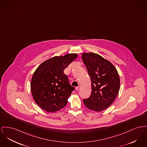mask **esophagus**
Instances as JSON below:
<instances>
[{
  "label": "esophagus",
  "instance_id": "1",
  "mask_svg": "<svg viewBox=\"0 0 147 147\" xmlns=\"http://www.w3.org/2000/svg\"><path fill=\"white\" fill-rule=\"evenodd\" d=\"M80 89V86H77V87H76V90H79Z\"/></svg>",
  "mask_w": 147,
  "mask_h": 147
}]
</instances>
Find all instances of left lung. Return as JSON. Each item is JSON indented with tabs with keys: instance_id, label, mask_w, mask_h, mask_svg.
<instances>
[{
	"instance_id": "left-lung-1",
	"label": "left lung",
	"mask_w": 147,
	"mask_h": 147,
	"mask_svg": "<svg viewBox=\"0 0 147 147\" xmlns=\"http://www.w3.org/2000/svg\"><path fill=\"white\" fill-rule=\"evenodd\" d=\"M82 57L92 81L91 94L83 103L90 110L102 111L113 103L119 93V74L110 61L97 54L85 53Z\"/></svg>"
}]
</instances>
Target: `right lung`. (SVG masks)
Wrapping results in <instances>:
<instances>
[{"mask_svg": "<svg viewBox=\"0 0 147 147\" xmlns=\"http://www.w3.org/2000/svg\"><path fill=\"white\" fill-rule=\"evenodd\" d=\"M77 54L54 57L44 61L35 71L30 88L35 103L48 112L58 111L65 107L74 90L69 84L64 70L77 57Z\"/></svg>", "mask_w": 147, "mask_h": 147, "instance_id": "obj_1", "label": "right lung"}]
</instances>
